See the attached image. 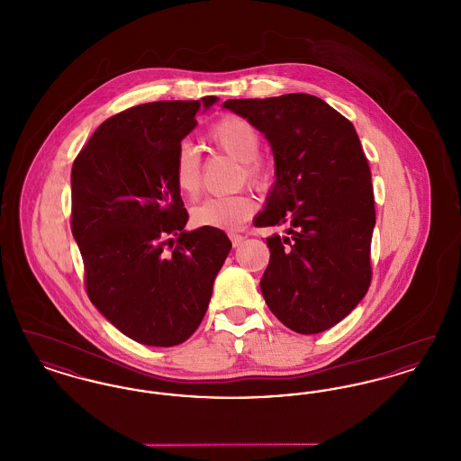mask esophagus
Segmentation results:
<instances>
[{
    "label": "esophagus",
    "instance_id": "esophagus-1",
    "mask_svg": "<svg viewBox=\"0 0 461 461\" xmlns=\"http://www.w3.org/2000/svg\"><path fill=\"white\" fill-rule=\"evenodd\" d=\"M230 240L233 243V247H240L241 241L245 240V237H241L239 233H230Z\"/></svg>",
    "mask_w": 461,
    "mask_h": 461
}]
</instances>
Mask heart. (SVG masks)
Returning a JSON list of instances; mask_svg holds the SVG:
<instances>
[{"label":"heart","mask_w":461,"mask_h":461,"mask_svg":"<svg viewBox=\"0 0 461 461\" xmlns=\"http://www.w3.org/2000/svg\"><path fill=\"white\" fill-rule=\"evenodd\" d=\"M211 143L222 154L230 155L241 164V177L256 188L266 185L267 173L263 162L258 158L261 152V134L245 119L230 115L209 132ZM177 190L186 197H197L202 186V166L197 150L183 143L176 150L173 164ZM256 212V200L250 195L239 194L231 197H209L192 209V220L197 226L235 230Z\"/></svg>","instance_id":"heart-1"}]
</instances>
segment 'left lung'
Listing matches in <instances>:
<instances>
[{
	"mask_svg": "<svg viewBox=\"0 0 461 461\" xmlns=\"http://www.w3.org/2000/svg\"><path fill=\"white\" fill-rule=\"evenodd\" d=\"M267 140L275 183L256 226L269 264L261 292L271 312L297 333H320L344 320L368 292L375 226L372 173L351 122L306 93L226 100Z\"/></svg>",
	"mask_w": 461,
	"mask_h": 461,
	"instance_id": "obj_1",
	"label": "left lung"
}]
</instances>
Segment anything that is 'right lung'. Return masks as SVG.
Segmentation results:
<instances>
[{"label":"right lung","mask_w":461,"mask_h":461,"mask_svg":"<svg viewBox=\"0 0 461 461\" xmlns=\"http://www.w3.org/2000/svg\"><path fill=\"white\" fill-rule=\"evenodd\" d=\"M216 96L152 102L107 119L72 166V235L89 301L132 340L173 348L198 329L231 241L186 231L176 150Z\"/></svg>","instance_id":"obj_1"}]
</instances>
